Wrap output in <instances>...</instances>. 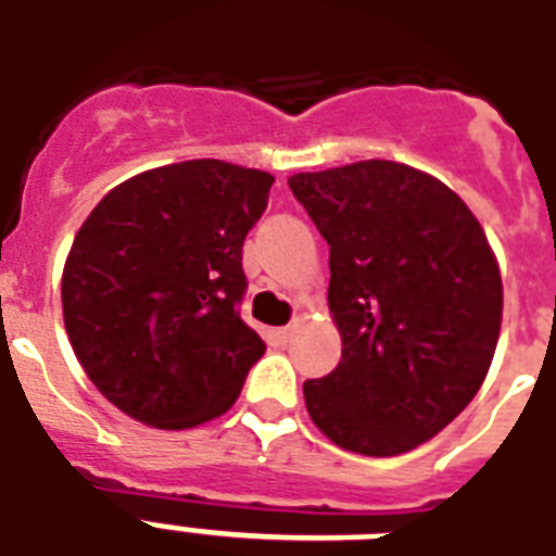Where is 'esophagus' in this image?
Returning <instances> with one entry per match:
<instances>
[{"mask_svg":"<svg viewBox=\"0 0 556 556\" xmlns=\"http://www.w3.org/2000/svg\"><path fill=\"white\" fill-rule=\"evenodd\" d=\"M274 338H277V343H291V338H294V326H286V329H277L274 331Z\"/></svg>","mask_w":556,"mask_h":556,"instance_id":"34e87169","label":"esophagus"}]
</instances>
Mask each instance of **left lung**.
I'll list each match as a JSON object with an SVG mask.
<instances>
[{
    "label": "left lung",
    "instance_id": "obj_1",
    "mask_svg": "<svg viewBox=\"0 0 556 556\" xmlns=\"http://www.w3.org/2000/svg\"><path fill=\"white\" fill-rule=\"evenodd\" d=\"M329 242L338 369L303 383L343 450L397 456L444 430L482 387L502 277L482 225L439 178L395 161L288 178Z\"/></svg>",
    "mask_w": 556,
    "mask_h": 556
}]
</instances>
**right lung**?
<instances>
[{
	"label": "right lung",
	"instance_id": "right-lung-1",
	"mask_svg": "<svg viewBox=\"0 0 556 556\" xmlns=\"http://www.w3.org/2000/svg\"><path fill=\"white\" fill-rule=\"evenodd\" d=\"M274 178L216 159L129 178L74 236L63 317L91 383L161 430L227 413L265 343L242 320L244 236Z\"/></svg>",
	"mask_w": 556,
	"mask_h": 556
}]
</instances>
